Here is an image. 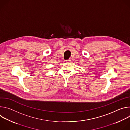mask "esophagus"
Here are the masks:
<instances>
[{"mask_svg":"<svg viewBox=\"0 0 130 130\" xmlns=\"http://www.w3.org/2000/svg\"><path fill=\"white\" fill-rule=\"evenodd\" d=\"M71 62V60L70 59H68L67 60H65L64 62H66V63H69Z\"/></svg>","mask_w":130,"mask_h":130,"instance_id":"esophagus-1","label":"esophagus"}]
</instances>
